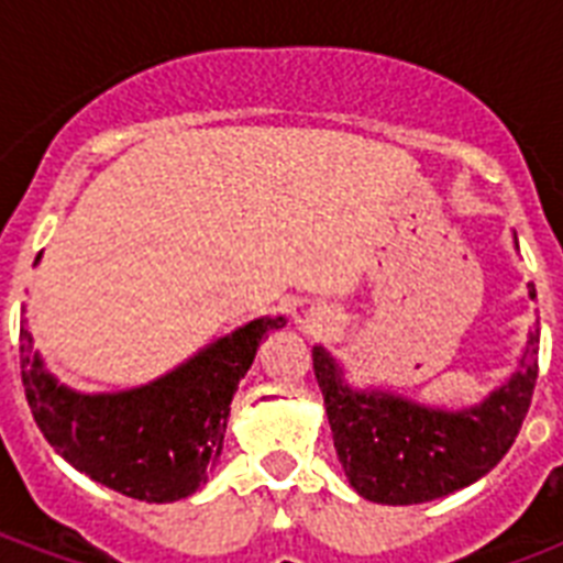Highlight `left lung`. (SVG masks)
Listing matches in <instances>:
<instances>
[{
	"label": "left lung",
	"mask_w": 563,
	"mask_h": 563,
	"mask_svg": "<svg viewBox=\"0 0 563 563\" xmlns=\"http://www.w3.org/2000/svg\"><path fill=\"white\" fill-rule=\"evenodd\" d=\"M538 339L534 330L520 371L503 388L464 411L427 409L385 391H351L330 353L316 347L312 368L353 490L371 503L415 506L482 479L515 444L532 406Z\"/></svg>",
	"instance_id": "1"
}]
</instances>
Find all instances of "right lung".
<instances>
[{"instance_id": "1", "label": "right lung", "mask_w": 563, "mask_h": 563, "mask_svg": "<svg viewBox=\"0 0 563 563\" xmlns=\"http://www.w3.org/2000/svg\"><path fill=\"white\" fill-rule=\"evenodd\" d=\"M283 318H260L152 385L119 394H75L57 385L20 330V374L40 432L75 471L143 499L175 503L201 488L219 462L230 400L263 335Z\"/></svg>"}]
</instances>
